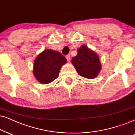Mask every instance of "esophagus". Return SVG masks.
<instances>
[{"instance_id":"obj_1","label":"esophagus","mask_w":135,"mask_h":135,"mask_svg":"<svg viewBox=\"0 0 135 135\" xmlns=\"http://www.w3.org/2000/svg\"><path fill=\"white\" fill-rule=\"evenodd\" d=\"M66 59H67L68 62H69V61H70V55H69V54L67 55V56H66Z\"/></svg>"}]
</instances>
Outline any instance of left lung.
<instances>
[{
  "instance_id": "obj_1",
  "label": "left lung",
  "mask_w": 135,
  "mask_h": 135,
  "mask_svg": "<svg viewBox=\"0 0 135 135\" xmlns=\"http://www.w3.org/2000/svg\"><path fill=\"white\" fill-rule=\"evenodd\" d=\"M72 64L79 76L88 79H94L101 69L99 57L86 46H81L78 54L73 57Z\"/></svg>"
}]
</instances>
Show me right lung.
I'll return each mask as SVG.
<instances>
[{"label": "right lung", "mask_w": 135, "mask_h": 135, "mask_svg": "<svg viewBox=\"0 0 135 135\" xmlns=\"http://www.w3.org/2000/svg\"><path fill=\"white\" fill-rule=\"evenodd\" d=\"M66 62V57L61 52L44 50L35 59L33 73L41 84H49L59 76L60 69Z\"/></svg>", "instance_id": "1"}]
</instances>
